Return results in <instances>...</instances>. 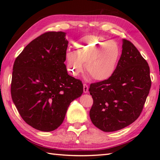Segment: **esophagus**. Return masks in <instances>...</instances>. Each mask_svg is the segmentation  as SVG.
Listing matches in <instances>:
<instances>
[{
    "label": "esophagus",
    "mask_w": 160,
    "mask_h": 160,
    "mask_svg": "<svg viewBox=\"0 0 160 160\" xmlns=\"http://www.w3.org/2000/svg\"><path fill=\"white\" fill-rule=\"evenodd\" d=\"M88 91H89V87H88V85L87 84H83V91L84 93H88Z\"/></svg>",
    "instance_id": "obj_1"
}]
</instances>
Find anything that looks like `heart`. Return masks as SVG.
<instances>
[{"label": "heart", "mask_w": 160, "mask_h": 160, "mask_svg": "<svg viewBox=\"0 0 160 160\" xmlns=\"http://www.w3.org/2000/svg\"><path fill=\"white\" fill-rule=\"evenodd\" d=\"M74 48V51L68 49L66 52L67 68L71 74L78 76L85 63L87 72L98 81L113 76L121 56L118 43L102 36H84L76 42Z\"/></svg>", "instance_id": "b5f03b06"}]
</instances>
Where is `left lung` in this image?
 Returning a JSON list of instances; mask_svg holds the SVG:
<instances>
[{
    "label": "left lung",
    "mask_w": 160,
    "mask_h": 160,
    "mask_svg": "<svg viewBox=\"0 0 160 160\" xmlns=\"http://www.w3.org/2000/svg\"><path fill=\"white\" fill-rule=\"evenodd\" d=\"M122 51L113 76L91 84L93 104L89 111L92 123L104 132L127 127L140 116L151 86L147 61L128 40H122Z\"/></svg>",
    "instance_id": "left-lung-1"
}]
</instances>
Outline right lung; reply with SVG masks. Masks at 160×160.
<instances>
[{"label": "right lung", "mask_w": 160, "mask_h": 160, "mask_svg": "<svg viewBox=\"0 0 160 160\" xmlns=\"http://www.w3.org/2000/svg\"><path fill=\"white\" fill-rule=\"evenodd\" d=\"M66 33L49 32L27 45L13 67L11 94L27 124L49 132L59 127L70 103L81 96L83 84L69 76L64 61Z\"/></svg>", "instance_id": "right-lung-1"}]
</instances>
